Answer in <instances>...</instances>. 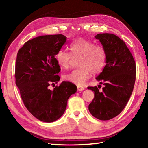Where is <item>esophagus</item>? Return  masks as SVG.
I'll use <instances>...</instances> for the list:
<instances>
[{"instance_id": "obj_1", "label": "esophagus", "mask_w": 148, "mask_h": 148, "mask_svg": "<svg viewBox=\"0 0 148 148\" xmlns=\"http://www.w3.org/2000/svg\"><path fill=\"white\" fill-rule=\"evenodd\" d=\"M77 88L78 91H83L84 90V88L83 86H77Z\"/></svg>"}]
</instances>
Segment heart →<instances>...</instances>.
Segmentation results:
<instances>
[{
    "mask_svg": "<svg viewBox=\"0 0 148 148\" xmlns=\"http://www.w3.org/2000/svg\"><path fill=\"white\" fill-rule=\"evenodd\" d=\"M71 53L61 49L56 55L60 67L67 69L69 67L72 56L78 58V67L70 73L64 76V79L78 86L83 85L92 76V72L97 74L102 70L105 65L106 53L101 46L84 38L77 39L69 45Z\"/></svg>",
    "mask_w": 148,
    "mask_h": 148,
    "instance_id": "b5f03b06",
    "label": "heart"
}]
</instances>
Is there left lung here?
Instances as JSON below:
<instances>
[{"label": "left lung", "instance_id": "1", "mask_svg": "<svg viewBox=\"0 0 148 148\" xmlns=\"http://www.w3.org/2000/svg\"><path fill=\"white\" fill-rule=\"evenodd\" d=\"M95 38L99 40L106 53V65L96 77L104 86L101 91L97 86L88 87L95 95L88 109L95 118L109 120L123 110L132 93L136 65L126 44L117 36L99 34Z\"/></svg>", "mask_w": 148, "mask_h": 148}]
</instances>
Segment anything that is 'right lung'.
I'll use <instances>...</instances> for the list:
<instances>
[{
    "instance_id": "right-lung-1",
    "label": "right lung",
    "mask_w": 148,
    "mask_h": 148,
    "mask_svg": "<svg viewBox=\"0 0 148 148\" xmlns=\"http://www.w3.org/2000/svg\"><path fill=\"white\" fill-rule=\"evenodd\" d=\"M66 40L62 34L39 36L25 43L17 54L16 84L28 111L44 122L60 118L69 98L77 91V87L67 81H62L53 90L48 88L60 79L55 55Z\"/></svg>"
}]
</instances>
